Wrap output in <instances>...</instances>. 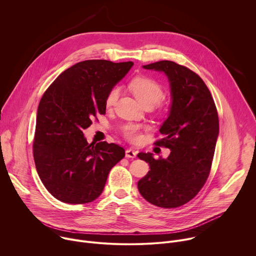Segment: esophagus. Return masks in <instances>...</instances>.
Returning <instances> with one entry per match:
<instances>
[{
    "label": "esophagus",
    "instance_id": "34e87169",
    "mask_svg": "<svg viewBox=\"0 0 256 256\" xmlns=\"http://www.w3.org/2000/svg\"><path fill=\"white\" fill-rule=\"evenodd\" d=\"M136 151H134L132 149H128L126 151V158H136Z\"/></svg>",
    "mask_w": 256,
    "mask_h": 256
}]
</instances>
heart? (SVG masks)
Listing matches in <instances>:
<instances>
[{
  "instance_id": "1",
  "label": "heart",
  "mask_w": 256,
  "mask_h": 256,
  "mask_svg": "<svg viewBox=\"0 0 256 256\" xmlns=\"http://www.w3.org/2000/svg\"><path fill=\"white\" fill-rule=\"evenodd\" d=\"M130 90L132 91L136 98L140 101L142 106L156 105L163 96V90L161 86L153 79L148 77H136L130 82ZM120 96V89L118 87L112 88L109 91L106 97V105L112 107L116 104ZM124 136L132 142L140 140V126L136 124H128L124 128Z\"/></svg>"
}]
</instances>
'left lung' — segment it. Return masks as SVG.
<instances>
[{
	"label": "left lung",
	"instance_id": "1",
	"mask_svg": "<svg viewBox=\"0 0 256 256\" xmlns=\"http://www.w3.org/2000/svg\"><path fill=\"white\" fill-rule=\"evenodd\" d=\"M164 72L170 86L171 104L156 144L170 149L167 158L138 153L150 171L138 180V190L150 204L177 208L188 202L208 179L218 136V118L214 99L196 72L171 60L142 66Z\"/></svg>",
	"mask_w": 256,
	"mask_h": 256
}]
</instances>
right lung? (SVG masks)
<instances>
[{
    "instance_id": "add662e5",
    "label": "right lung",
    "mask_w": 256,
    "mask_h": 256,
    "mask_svg": "<svg viewBox=\"0 0 256 256\" xmlns=\"http://www.w3.org/2000/svg\"><path fill=\"white\" fill-rule=\"evenodd\" d=\"M134 62H80L44 94L36 116L33 156L46 188L66 204H87L103 192L112 168L126 155L114 142L89 144L83 130L105 114L106 97Z\"/></svg>"
}]
</instances>
